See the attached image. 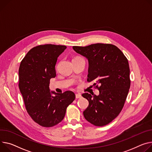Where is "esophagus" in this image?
Instances as JSON below:
<instances>
[{"label": "esophagus", "mask_w": 152, "mask_h": 152, "mask_svg": "<svg viewBox=\"0 0 152 152\" xmlns=\"http://www.w3.org/2000/svg\"><path fill=\"white\" fill-rule=\"evenodd\" d=\"M82 98V95L79 93H77L76 94V98L78 99V98Z\"/></svg>", "instance_id": "34e87169"}]
</instances>
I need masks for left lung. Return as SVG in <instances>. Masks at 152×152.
Returning a JSON list of instances; mask_svg holds the SVG:
<instances>
[{
    "label": "left lung",
    "instance_id": "obj_1",
    "mask_svg": "<svg viewBox=\"0 0 152 152\" xmlns=\"http://www.w3.org/2000/svg\"><path fill=\"white\" fill-rule=\"evenodd\" d=\"M73 48L88 61L87 80L94 82L93 86H100L98 96L82 94L89 102L84 116L96 126H105L118 116L126 100L130 87L128 60L112 44H95Z\"/></svg>",
    "mask_w": 152,
    "mask_h": 152
}]
</instances>
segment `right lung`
<instances>
[{
  "label": "right lung",
  "instance_id": "obj_1",
  "mask_svg": "<svg viewBox=\"0 0 152 152\" xmlns=\"http://www.w3.org/2000/svg\"><path fill=\"white\" fill-rule=\"evenodd\" d=\"M66 48L51 44L35 47L20 64L19 87L26 109L33 121L42 127H51L61 122L66 107L75 99L73 91L58 93L49 87L50 79L56 76L58 58Z\"/></svg>",
  "mask_w": 152,
  "mask_h": 152
}]
</instances>
